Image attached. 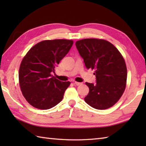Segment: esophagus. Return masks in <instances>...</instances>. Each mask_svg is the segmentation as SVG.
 <instances>
[{"label": "esophagus", "mask_w": 146, "mask_h": 146, "mask_svg": "<svg viewBox=\"0 0 146 146\" xmlns=\"http://www.w3.org/2000/svg\"><path fill=\"white\" fill-rule=\"evenodd\" d=\"M73 83H74V85H76V86H78V85H82V83L76 82H74Z\"/></svg>", "instance_id": "obj_1"}]
</instances>
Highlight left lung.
Instances as JSON below:
<instances>
[{
    "label": "left lung",
    "mask_w": 146,
    "mask_h": 146,
    "mask_svg": "<svg viewBox=\"0 0 146 146\" xmlns=\"http://www.w3.org/2000/svg\"><path fill=\"white\" fill-rule=\"evenodd\" d=\"M75 44L86 68L94 70L96 76L95 84L85 83L89 88L85 102L98 110L112 107L125 88L127 73L124 59L106 40L84 39Z\"/></svg>",
    "instance_id": "1"
}]
</instances>
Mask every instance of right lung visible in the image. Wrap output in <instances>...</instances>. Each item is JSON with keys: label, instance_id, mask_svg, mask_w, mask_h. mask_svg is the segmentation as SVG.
Segmentation results:
<instances>
[{"label": "right lung", "instance_id": "right-lung-1", "mask_svg": "<svg viewBox=\"0 0 146 146\" xmlns=\"http://www.w3.org/2000/svg\"><path fill=\"white\" fill-rule=\"evenodd\" d=\"M73 44L72 40L67 39L42 41L23 58L19 72V85L24 98L34 107L49 109L63 98L70 82L57 80L52 73Z\"/></svg>", "mask_w": 146, "mask_h": 146}]
</instances>
